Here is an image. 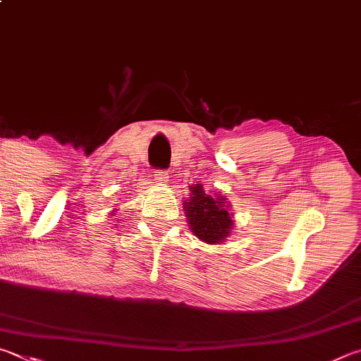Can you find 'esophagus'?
<instances>
[{"instance_id":"obj_1","label":"esophagus","mask_w":361,"mask_h":361,"mask_svg":"<svg viewBox=\"0 0 361 361\" xmlns=\"http://www.w3.org/2000/svg\"><path fill=\"white\" fill-rule=\"evenodd\" d=\"M154 178L159 183V185H166L169 180V173L166 172V170H158V172H154Z\"/></svg>"}]
</instances>
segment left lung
Returning a JSON list of instances; mask_svg holds the SVG:
<instances>
[{
  "label": "left lung",
  "mask_w": 361,
  "mask_h": 361,
  "mask_svg": "<svg viewBox=\"0 0 361 361\" xmlns=\"http://www.w3.org/2000/svg\"><path fill=\"white\" fill-rule=\"evenodd\" d=\"M189 200L183 203L191 232L207 245H221L232 233L233 219L226 195L209 194L202 183L189 186Z\"/></svg>",
  "instance_id": "left-lung-1"
}]
</instances>
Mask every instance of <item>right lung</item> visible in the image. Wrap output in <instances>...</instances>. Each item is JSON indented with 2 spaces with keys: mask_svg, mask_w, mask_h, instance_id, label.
Instances as JSON below:
<instances>
[{
  "mask_svg": "<svg viewBox=\"0 0 361 361\" xmlns=\"http://www.w3.org/2000/svg\"><path fill=\"white\" fill-rule=\"evenodd\" d=\"M116 212H118V208H115V209H114V212H112V214H115Z\"/></svg>",
  "mask_w": 361,
  "mask_h": 361,
  "instance_id": "obj_1",
  "label": "right lung"
}]
</instances>
